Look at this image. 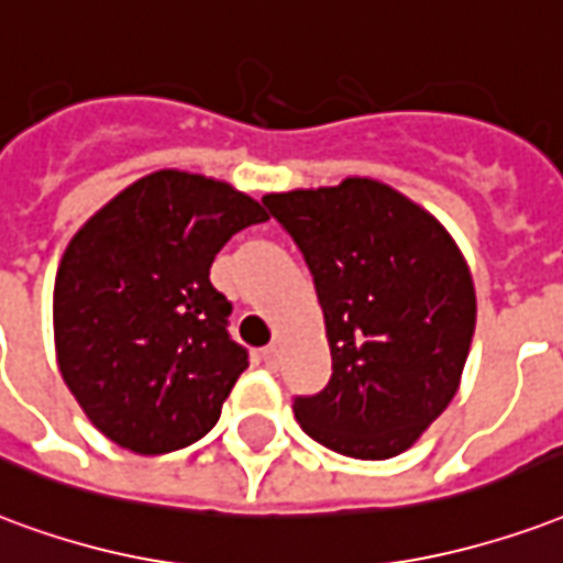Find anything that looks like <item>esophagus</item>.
Wrapping results in <instances>:
<instances>
[{
    "label": "esophagus",
    "mask_w": 563,
    "mask_h": 563,
    "mask_svg": "<svg viewBox=\"0 0 563 563\" xmlns=\"http://www.w3.org/2000/svg\"><path fill=\"white\" fill-rule=\"evenodd\" d=\"M262 361H265L268 366L277 364V345H274V343L265 345V349H262Z\"/></svg>",
    "instance_id": "obj_1"
}]
</instances>
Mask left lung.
<instances>
[{
  "label": "left lung",
  "instance_id": "left-lung-1",
  "mask_svg": "<svg viewBox=\"0 0 563 563\" xmlns=\"http://www.w3.org/2000/svg\"><path fill=\"white\" fill-rule=\"evenodd\" d=\"M313 274L331 378L295 397L301 430L390 460L448 409L477 319L472 271L430 211L373 178L262 197Z\"/></svg>",
  "mask_w": 563,
  "mask_h": 563
}]
</instances>
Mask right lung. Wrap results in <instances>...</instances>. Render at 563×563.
Masks as SVG:
<instances>
[{"label":"right lung","mask_w":563,"mask_h":563,"mask_svg":"<svg viewBox=\"0 0 563 563\" xmlns=\"http://www.w3.org/2000/svg\"><path fill=\"white\" fill-rule=\"evenodd\" d=\"M268 220L227 181L161 169L82 223L53 289L56 357L86 418L143 456L181 451L220 418L247 369L211 262Z\"/></svg>","instance_id":"obj_1"}]
</instances>
